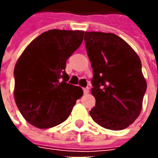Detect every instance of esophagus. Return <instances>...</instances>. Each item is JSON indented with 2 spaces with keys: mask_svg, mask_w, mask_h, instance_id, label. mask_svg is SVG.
I'll return each mask as SVG.
<instances>
[{
  "mask_svg": "<svg viewBox=\"0 0 158 158\" xmlns=\"http://www.w3.org/2000/svg\"><path fill=\"white\" fill-rule=\"evenodd\" d=\"M89 91V89L87 87V88H83V93L84 94H88Z\"/></svg>",
  "mask_w": 158,
  "mask_h": 158,
  "instance_id": "esophagus-1",
  "label": "esophagus"
}]
</instances>
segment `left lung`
Segmentation results:
<instances>
[{"label":"left lung","instance_id":"1","mask_svg":"<svg viewBox=\"0 0 158 158\" xmlns=\"http://www.w3.org/2000/svg\"><path fill=\"white\" fill-rule=\"evenodd\" d=\"M84 41L91 62V93L96 106L89 114L96 123L122 130L140 115L147 82L142 62L126 41L113 33L85 31Z\"/></svg>","mask_w":158,"mask_h":158}]
</instances>
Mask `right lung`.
I'll use <instances>...</instances> for the list:
<instances>
[{"label":"right lung","instance_id":"add662e5","mask_svg":"<svg viewBox=\"0 0 158 158\" xmlns=\"http://www.w3.org/2000/svg\"><path fill=\"white\" fill-rule=\"evenodd\" d=\"M84 31L50 30L32 40L14 69V97L23 117L39 128H50L69 118L83 94L68 83L67 60L81 46Z\"/></svg>","mask_w":158,"mask_h":158}]
</instances>
